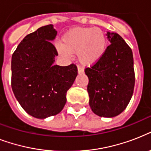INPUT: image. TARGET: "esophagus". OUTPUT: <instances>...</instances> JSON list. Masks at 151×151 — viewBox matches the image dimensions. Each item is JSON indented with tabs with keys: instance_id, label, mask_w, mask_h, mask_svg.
<instances>
[{
	"instance_id": "obj_1",
	"label": "esophagus",
	"mask_w": 151,
	"mask_h": 151,
	"mask_svg": "<svg viewBox=\"0 0 151 151\" xmlns=\"http://www.w3.org/2000/svg\"><path fill=\"white\" fill-rule=\"evenodd\" d=\"M78 73H83L84 72V68L81 67V66H78Z\"/></svg>"
}]
</instances>
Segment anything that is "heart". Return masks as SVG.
<instances>
[{
  "label": "heart",
  "instance_id": "b5f03b06",
  "mask_svg": "<svg viewBox=\"0 0 151 151\" xmlns=\"http://www.w3.org/2000/svg\"><path fill=\"white\" fill-rule=\"evenodd\" d=\"M107 39L103 30L92 27H76L70 29L58 46L59 54L66 58L76 52L78 59L84 65H92L103 57L106 49Z\"/></svg>",
  "mask_w": 151,
  "mask_h": 151
}]
</instances>
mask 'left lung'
<instances>
[{
  "label": "left lung",
  "mask_w": 151,
  "mask_h": 151,
  "mask_svg": "<svg viewBox=\"0 0 151 151\" xmlns=\"http://www.w3.org/2000/svg\"><path fill=\"white\" fill-rule=\"evenodd\" d=\"M110 45L103 57L85 72L90 107L100 117H113L123 112L135 86L133 55L131 48L116 33L107 32Z\"/></svg>",
  "instance_id": "obj_1"
}]
</instances>
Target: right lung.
Instances as JSON below:
<instances>
[{
  "mask_svg": "<svg viewBox=\"0 0 151 151\" xmlns=\"http://www.w3.org/2000/svg\"><path fill=\"white\" fill-rule=\"evenodd\" d=\"M52 24L28 34L12 57V88L23 110L37 118L56 115L66 103V92L78 75L75 64L54 65L56 48Z\"/></svg>",
  "mask_w": 151,
  "mask_h": 151,
  "instance_id": "obj_1",
  "label": "right lung"
}]
</instances>
